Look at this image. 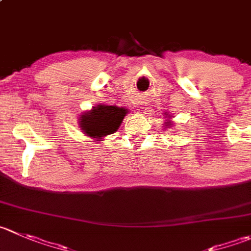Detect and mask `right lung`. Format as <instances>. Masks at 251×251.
Returning <instances> with one entry per match:
<instances>
[{
  "label": "right lung",
  "instance_id": "add662e5",
  "mask_svg": "<svg viewBox=\"0 0 251 251\" xmlns=\"http://www.w3.org/2000/svg\"><path fill=\"white\" fill-rule=\"evenodd\" d=\"M127 109L111 105H98L81 118V128L93 138L115 132L123 123Z\"/></svg>",
  "mask_w": 251,
  "mask_h": 251
}]
</instances>
